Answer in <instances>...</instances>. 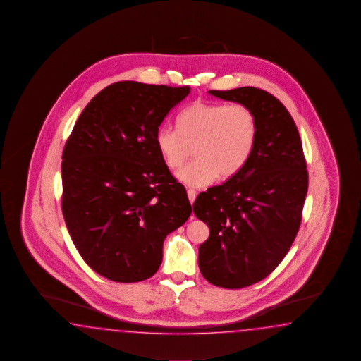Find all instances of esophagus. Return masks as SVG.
Masks as SVG:
<instances>
[{"instance_id": "34e87169", "label": "esophagus", "mask_w": 361, "mask_h": 361, "mask_svg": "<svg viewBox=\"0 0 361 361\" xmlns=\"http://www.w3.org/2000/svg\"><path fill=\"white\" fill-rule=\"evenodd\" d=\"M195 197H197V192L194 189H188V198H189L192 204L194 203V200H195Z\"/></svg>"}]
</instances>
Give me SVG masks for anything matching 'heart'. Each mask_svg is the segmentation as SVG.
Wrapping results in <instances>:
<instances>
[{"instance_id": "b5f03b06", "label": "heart", "mask_w": 361, "mask_h": 361, "mask_svg": "<svg viewBox=\"0 0 361 361\" xmlns=\"http://www.w3.org/2000/svg\"><path fill=\"white\" fill-rule=\"evenodd\" d=\"M177 126L178 129H158L155 145L169 169H180L194 147L195 161L177 173L183 184L192 188L238 175L254 152L259 129L255 112L246 104L202 101L184 109Z\"/></svg>"}]
</instances>
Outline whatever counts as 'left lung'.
Instances as JSON below:
<instances>
[{
  "instance_id": "obj_1",
  "label": "left lung",
  "mask_w": 361,
  "mask_h": 361,
  "mask_svg": "<svg viewBox=\"0 0 361 361\" xmlns=\"http://www.w3.org/2000/svg\"><path fill=\"white\" fill-rule=\"evenodd\" d=\"M209 93L257 115V144L245 169L200 192L192 204L209 228L200 246L202 276L220 288H246L271 274L297 237L307 164L297 126L276 97L254 87Z\"/></svg>"
}]
</instances>
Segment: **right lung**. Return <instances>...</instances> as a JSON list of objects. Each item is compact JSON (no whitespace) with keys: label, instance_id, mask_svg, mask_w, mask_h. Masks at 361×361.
<instances>
[{"label":"right lung","instance_id":"1","mask_svg":"<svg viewBox=\"0 0 361 361\" xmlns=\"http://www.w3.org/2000/svg\"><path fill=\"white\" fill-rule=\"evenodd\" d=\"M189 93V87L111 84L87 104L64 145V221L84 262L109 280L152 277L164 238L192 214L184 185L155 145L161 121Z\"/></svg>","mask_w":361,"mask_h":361}]
</instances>
